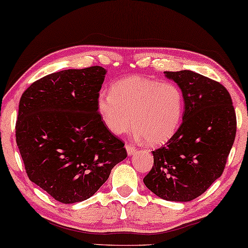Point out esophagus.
I'll list each match as a JSON object with an SVG mask.
<instances>
[{
    "label": "esophagus",
    "instance_id": "34e87169",
    "mask_svg": "<svg viewBox=\"0 0 248 248\" xmlns=\"http://www.w3.org/2000/svg\"><path fill=\"white\" fill-rule=\"evenodd\" d=\"M125 149H127V152H128L129 155H133L137 152L136 148L131 144H125Z\"/></svg>",
    "mask_w": 248,
    "mask_h": 248
}]
</instances>
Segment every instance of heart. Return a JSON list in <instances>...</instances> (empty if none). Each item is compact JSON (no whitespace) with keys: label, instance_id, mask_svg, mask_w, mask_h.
Returning <instances> with one entry per match:
<instances>
[{"label":"heart","instance_id":"1","mask_svg":"<svg viewBox=\"0 0 248 248\" xmlns=\"http://www.w3.org/2000/svg\"><path fill=\"white\" fill-rule=\"evenodd\" d=\"M97 109L106 128L120 136L135 127L133 136L151 145H159L178 130L184 110L183 93L172 82L143 77L117 81L111 92H100Z\"/></svg>","mask_w":248,"mask_h":248}]
</instances>
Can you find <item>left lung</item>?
<instances>
[{"instance_id":"8db88e82","label":"left lung","mask_w":248,"mask_h":248,"mask_svg":"<svg viewBox=\"0 0 248 248\" xmlns=\"http://www.w3.org/2000/svg\"><path fill=\"white\" fill-rule=\"evenodd\" d=\"M164 74L183 93V121L166 144L152 151L153 167L143 182L161 199L188 202L222 175L236 135V115L219 82L192 70Z\"/></svg>"}]
</instances>
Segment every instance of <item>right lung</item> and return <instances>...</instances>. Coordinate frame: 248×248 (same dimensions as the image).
<instances>
[{
    "instance_id": "obj_1",
    "label": "right lung",
    "mask_w": 248,
    "mask_h": 248,
    "mask_svg": "<svg viewBox=\"0 0 248 248\" xmlns=\"http://www.w3.org/2000/svg\"><path fill=\"white\" fill-rule=\"evenodd\" d=\"M106 73L100 66L53 73L19 100L15 135L27 176L61 203L89 199L127 158L97 109Z\"/></svg>"
}]
</instances>
